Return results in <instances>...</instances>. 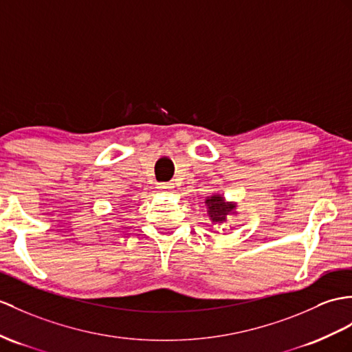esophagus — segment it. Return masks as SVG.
<instances>
[{
	"label": "esophagus",
	"instance_id": "1",
	"mask_svg": "<svg viewBox=\"0 0 352 352\" xmlns=\"http://www.w3.org/2000/svg\"><path fill=\"white\" fill-rule=\"evenodd\" d=\"M158 190L161 191V192H171L173 191V184H170V182H164V184H158Z\"/></svg>",
	"mask_w": 352,
	"mask_h": 352
}]
</instances>
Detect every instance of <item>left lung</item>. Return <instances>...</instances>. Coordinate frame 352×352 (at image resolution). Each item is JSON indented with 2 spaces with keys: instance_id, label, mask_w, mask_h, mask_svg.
Returning <instances> with one entry per match:
<instances>
[{
  "instance_id": "obj_1",
  "label": "left lung",
  "mask_w": 352,
  "mask_h": 352,
  "mask_svg": "<svg viewBox=\"0 0 352 352\" xmlns=\"http://www.w3.org/2000/svg\"><path fill=\"white\" fill-rule=\"evenodd\" d=\"M204 203L208 206V215L210 221L215 224H222L227 221V217L236 213V203L226 201L224 197L219 194L208 197Z\"/></svg>"
}]
</instances>
